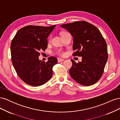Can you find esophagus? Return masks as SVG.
<instances>
[{"label":"esophagus","mask_w":120,"mask_h":120,"mask_svg":"<svg viewBox=\"0 0 120 120\" xmlns=\"http://www.w3.org/2000/svg\"><path fill=\"white\" fill-rule=\"evenodd\" d=\"M64 60L63 59H60V58H57V61L59 63L62 62V61H63Z\"/></svg>","instance_id":"esophagus-1"}]
</instances>
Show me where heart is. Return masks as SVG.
<instances>
[{"label":"heart","instance_id":"b5f03b06","mask_svg":"<svg viewBox=\"0 0 120 120\" xmlns=\"http://www.w3.org/2000/svg\"><path fill=\"white\" fill-rule=\"evenodd\" d=\"M65 33H66V32H62V33H61V35L63 34H65ZM56 53L59 54V55H60V56H64V54H65V52H64V50H62V49H58L57 50V52H56Z\"/></svg>","mask_w":120,"mask_h":120}]
</instances>
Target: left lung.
I'll return each instance as SVG.
<instances>
[{"mask_svg": "<svg viewBox=\"0 0 120 120\" xmlns=\"http://www.w3.org/2000/svg\"><path fill=\"white\" fill-rule=\"evenodd\" d=\"M74 38V56H82L81 62L72 63L70 69L71 77L79 84L89 86L99 80L108 60L107 45L102 34L95 25L86 21H79L64 24Z\"/></svg>", "mask_w": 120, "mask_h": 120, "instance_id": "obj_1", "label": "left lung"}]
</instances>
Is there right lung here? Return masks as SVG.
<instances>
[{
    "mask_svg": "<svg viewBox=\"0 0 120 120\" xmlns=\"http://www.w3.org/2000/svg\"><path fill=\"white\" fill-rule=\"evenodd\" d=\"M56 25H27L18 30L12 39L10 51L13 66L21 80L29 85L41 86L52 77L56 58L50 56L45 62L39 60L38 56L40 51L47 49V38Z\"/></svg>",
    "mask_w": 120,
    "mask_h": 120,
    "instance_id": "1",
    "label": "right lung"
}]
</instances>
